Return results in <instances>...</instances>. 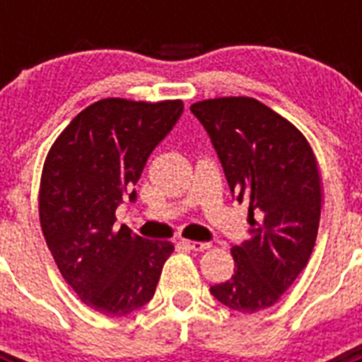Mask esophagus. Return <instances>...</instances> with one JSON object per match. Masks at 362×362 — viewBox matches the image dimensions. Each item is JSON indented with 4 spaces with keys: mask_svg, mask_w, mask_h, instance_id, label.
<instances>
[{
    "mask_svg": "<svg viewBox=\"0 0 362 362\" xmlns=\"http://www.w3.org/2000/svg\"><path fill=\"white\" fill-rule=\"evenodd\" d=\"M183 245L194 252H204L210 248V243H201V241H183Z\"/></svg>",
    "mask_w": 362,
    "mask_h": 362,
    "instance_id": "1",
    "label": "esophagus"
}]
</instances>
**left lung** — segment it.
Listing matches in <instances>:
<instances>
[{
	"label": "left lung",
	"mask_w": 362,
	"mask_h": 362,
	"mask_svg": "<svg viewBox=\"0 0 362 362\" xmlns=\"http://www.w3.org/2000/svg\"><path fill=\"white\" fill-rule=\"evenodd\" d=\"M233 199L250 201L248 239L232 246L233 276L210 286L221 305L254 313L276 305L305 270L321 219V179L305 136L252 98L192 105Z\"/></svg>",
	"instance_id": "obj_1"
}]
</instances>
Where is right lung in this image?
Returning a JSON list of instances; mask_svg holds the SVG:
<instances>
[{
  "instance_id": "add662e5",
  "label": "right lung",
  "mask_w": 362,
  "mask_h": 362,
  "mask_svg": "<svg viewBox=\"0 0 362 362\" xmlns=\"http://www.w3.org/2000/svg\"><path fill=\"white\" fill-rule=\"evenodd\" d=\"M183 114V101L101 99L57 137L43 166L40 221L45 241L70 288L86 306L121 317L153 297L174 246L114 228L124 197L153 148Z\"/></svg>"
}]
</instances>
